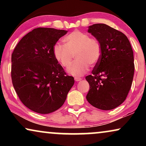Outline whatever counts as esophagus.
<instances>
[{"instance_id":"34e87169","label":"esophagus","mask_w":146,"mask_h":146,"mask_svg":"<svg viewBox=\"0 0 146 146\" xmlns=\"http://www.w3.org/2000/svg\"><path fill=\"white\" fill-rule=\"evenodd\" d=\"M74 80H75V81H76V82H79V81H80L82 79L80 78L75 77V78H74Z\"/></svg>"}]
</instances>
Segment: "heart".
<instances>
[{"instance_id":"obj_1","label":"heart","mask_w":146,"mask_h":146,"mask_svg":"<svg viewBox=\"0 0 146 146\" xmlns=\"http://www.w3.org/2000/svg\"><path fill=\"white\" fill-rule=\"evenodd\" d=\"M62 44H56L53 48L55 58L62 67L69 66L74 56L76 60L67 71L74 76H81L87 72L90 65L94 66L102 56V47L97 39L88 34L75 31L64 37Z\"/></svg>"}]
</instances>
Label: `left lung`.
<instances>
[{
    "label": "left lung",
    "mask_w": 146,
    "mask_h": 146,
    "mask_svg": "<svg viewBox=\"0 0 146 146\" xmlns=\"http://www.w3.org/2000/svg\"><path fill=\"white\" fill-rule=\"evenodd\" d=\"M88 32L100 43L102 56L92 74L86 77L90 85L86 99L98 109H114L124 102L132 84L131 46L124 34L105 24L90 26Z\"/></svg>",
    "instance_id": "left-lung-1"
}]
</instances>
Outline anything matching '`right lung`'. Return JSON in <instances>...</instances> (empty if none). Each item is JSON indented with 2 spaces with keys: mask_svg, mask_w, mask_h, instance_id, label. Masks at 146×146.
Instances as JSON below:
<instances>
[{
  "mask_svg": "<svg viewBox=\"0 0 146 146\" xmlns=\"http://www.w3.org/2000/svg\"><path fill=\"white\" fill-rule=\"evenodd\" d=\"M64 30L37 28L26 35L11 56V78L18 96L33 111L46 114L64 104L74 84L55 58L53 48Z\"/></svg>",
  "mask_w": 146,
  "mask_h": 146,
  "instance_id": "add662e5",
  "label": "right lung"
}]
</instances>
